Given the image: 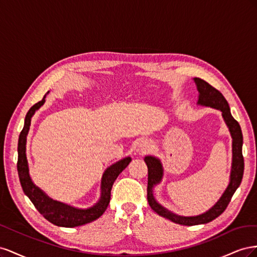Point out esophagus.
Here are the masks:
<instances>
[{
	"mask_svg": "<svg viewBox=\"0 0 257 257\" xmlns=\"http://www.w3.org/2000/svg\"><path fill=\"white\" fill-rule=\"evenodd\" d=\"M151 149H152V146L147 142H143V143L139 144V146H138V152L141 154L149 152Z\"/></svg>",
	"mask_w": 257,
	"mask_h": 257,
	"instance_id": "obj_1",
	"label": "esophagus"
}]
</instances>
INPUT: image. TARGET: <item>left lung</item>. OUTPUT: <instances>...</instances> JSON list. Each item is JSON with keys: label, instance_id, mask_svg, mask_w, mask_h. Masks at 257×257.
Masks as SVG:
<instances>
[{"label": "left lung", "instance_id": "obj_1", "mask_svg": "<svg viewBox=\"0 0 257 257\" xmlns=\"http://www.w3.org/2000/svg\"><path fill=\"white\" fill-rule=\"evenodd\" d=\"M194 82H195L198 91L197 105L211 107L214 108V109L220 110L222 112V116L225 123H226L232 139V160L229 183L227 185V188L225 189L224 193L222 194V196L211 208L207 210L204 213L194 216L178 215L170 211V210L166 209L165 207H163L161 204H159L157 199L153 196L154 188L161 183L163 176H164V169H163V165L160 159L152 157V155H147L144 159L148 166L147 198L151 209L159 215L165 217V219H168L177 224L186 225V226L209 223L216 219L220 214H222L224 212V210L228 206L234 193L239 188L241 180H242L244 170V161L242 157V132H241L239 123L234 119V116L230 113L227 100L225 99V97L222 95V93L220 91H217L215 88H213L212 85H210L205 80L200 78H194Z\"/></svg>", "mask_w": 257, "mask_h": 257}]
</instances>
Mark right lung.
<instances>
[{"mask_svg":"<svg viewBox=\"0 0 257 257\" xmlns=\"http://www.w3.org/2000/svg\"><path fill=\"white\" fill-rule=\"evenodd\" d=\"M49 92H47V94ZM47 94H45L41 102L36 103L30 108V110L26 115L25 125H23V128L19 135L17 170L20 184L26 195L30 198L31 201H32L35 208L38 210V212H40L46 220H48L52 224L57 225V226L62 227L81 226V225L88 224L98 219V217L105 212V210L107 209L110 201V192L112 184L115 181V179L118 178V176L127 167L132 159L130 157L124 158L105 169L102 177V181H100L99 199L97 200V203L93 205L92 207H89L87 209L75 208L71 205L61 203V201L50 198L42 189L36 186L32 181V179H31L29 164L27 160L26 147L27 136L29 134L31 125V119H32L35 111L40 109L44 105V103L46 102L45 98Z\"/></svg>","mask_w":257,"mask_h":257,"instance_id":"1","label":"right lung"}]
</instances>
